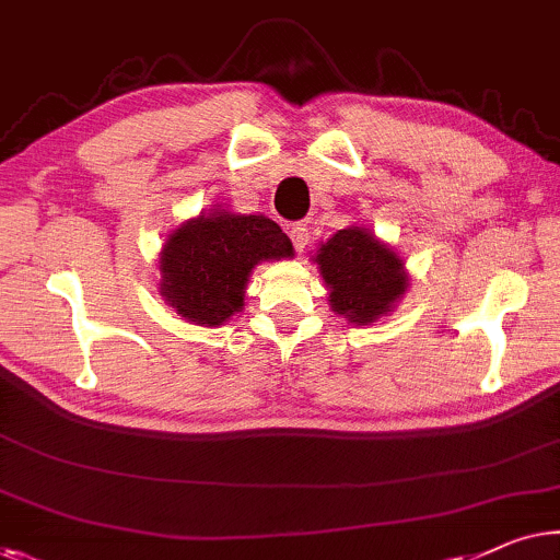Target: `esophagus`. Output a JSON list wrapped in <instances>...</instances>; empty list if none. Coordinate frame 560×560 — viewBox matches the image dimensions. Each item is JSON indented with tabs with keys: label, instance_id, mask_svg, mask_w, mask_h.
I'll list each match as a JSON object with an SVG mask.
<instances>
[{
	"label": "esophagus",
	"instance_id": "obj_1",
	"mask_svg": "<svg viewBox=\"0 0 560 560\" xmlns=\"http://www.w3.org/2000/svg\"><path fill=\"white\" fill-rule=\"evenodd\" d=\"M288 234H290V240H293L295 253H303L305 245H307V240H311V232H307V226L305 224H293L288 230Z\"/></svg>",
	"mask_w": 560,
	"mask_h": 560
}]
</instances>
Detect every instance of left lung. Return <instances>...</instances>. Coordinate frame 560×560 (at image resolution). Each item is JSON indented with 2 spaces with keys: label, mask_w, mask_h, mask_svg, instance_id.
Masks as SVG:
<instances>
[{
  "label": "left lung",
  "mask_w": 560,
  "mask_h": 560,
  "mask_svg": "<svg viewBox=\"0 0 560 560\" xmlns=\"http://www.w3.org/2000/svg\"><path fill=\"white\" fill-rule=\"evenodd\" d=\"M315 262L330 288V307L359 326L388 313L409 282L399 257L361 226L338 230Z\"/></svg>",
  "instance_id": "1"
}]
</instances>
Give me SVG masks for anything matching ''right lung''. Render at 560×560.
Returning <instances> with one entry per match:
<instances>
[{
    "mask_svg": "<svg viewBox=\"0 0 560 560\" xmlns=\"http://www.w3.org/2000/svg\"><path fill=\"white\" fill-rule=\"evenodd\" d=\"M290 255L293 242L267 217L201 214L168 237L161 253V293L182 318L222 326L245 303L253 267Z\"/></svg>",
    "mask_w": 560,
    "mask_h": 560,
    "instance_id": "right-lung-1",
    "label": "right lung"
}]
</instances>
